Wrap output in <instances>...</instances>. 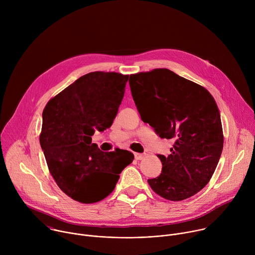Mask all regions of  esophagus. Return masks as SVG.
Returning a JSON list of instances; mask_svg holds the SVG:
<instances>
[{"label":"esophagus","mask_w":255,"mask_h":255,"mask_svg":"<svg viewBox=\"0 0 255 255\" xmlns=\"http://www.w3.org/2000/svg\"><path fill=\"white\" fill-rule=\"evenodd\" d=\"M134 156H135V159H137V160H141V159H143L144 157H145V153H134Z\"/></svg>","instance_id":"esophagus-1"}]
</instances>
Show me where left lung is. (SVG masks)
Listing matches in <instances>:
<instances>
[{
  "label": "left lung",
  "instance_id": "1",
  "mask_svg": "<svg viewBox=\"0 0 255 255\" xmlns=\"http://www.w3.org/2000/svg\"><path fill=\"white\" fill-rule=\"evenodd\" d=\"M137 110L160 138L173 141L170 154H157L161 173L148 179L151 189L169 201H183L201 191L219 162L223 143L220 112L202 86L167 68L131 75Z\"/></svg>",
  "mask_w": 255,
  "mask_h": 255
}]
</instances>
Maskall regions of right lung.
<instances>
[{
    "mask_svg": "<svg viewBox=\"0 0 255 255\" xmlns=\"http://www.w3.org/2000/svg\"><path fill=\"white\" fill-rule=\"evenodd\" d=\"M129 76L94 71L81 77L45 106L39 137L48 169L59 189L83 204L110 195L134 155L128 150H100L95 131L110 128Z\"/></svg>",
    "mask_w": 255,
    "mask_h": 255,
    "instance_id": "1",
    "label": "right lung"
}]
</instances>
